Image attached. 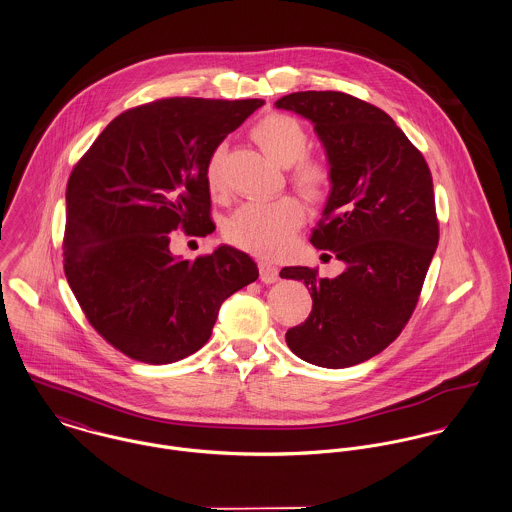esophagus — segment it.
Returning a JSON list of instances; mask_svg holds the SVG:
<instances>
[{"instance_id":"obj_1","label":"esophagus","mask_w":512,"mask_h":512,"mask_svg":"<svg viewBox=\"0 0 512 512\" xmlns=\"http://www.w3.org/2000/svg\"><path fill=\"white\" fill-rule=\"evenodd\" d=\"M259 273H261V281L263 283L271 284L279 279L277 265H273L269 261H259Z\"/></svg>"}]
</instances>
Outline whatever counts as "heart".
<instances>
[{"instance_id":"obj_1","label":"heart","mask_w":512,"mask_h":512,"mask_svg":"<svg viewBox=\"0 0 512 512\" xmlns=\"http://www.w3.org/2000/svg\"><path fill=\"white\" fill-rule=\"evenodd\" d=\"M253 139L263 153L281 167H292V180L306 196H320L328 182L330 169L326 163L308 159V133L292 115H265L251 129ZM224 149L212 151L206 165V182L212 194L224 192L222 172ZM304 206L284 196L273 202H247L239 206L226 222L224 235L231 245L255 255L273 257L290 245L294 233L304 224Z\"/></svg>"}]
</instances>
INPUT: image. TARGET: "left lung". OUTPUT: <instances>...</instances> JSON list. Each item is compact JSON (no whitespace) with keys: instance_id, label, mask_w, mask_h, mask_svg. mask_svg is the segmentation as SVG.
I'll return each mask as SVG.
<instances>
[{"instance_id":"8db88e82","label":"left lung","mask_w":512,"mask_h":512,"mask_svg":"<svg viewBox=\"0 0 512 512\" xmlns=\"http://www.w3.org/2000/svg\"><path fill=\"white\" fill-rule=\"evenodd\" d=\"M314 123L332 190L312 245L345 263L336 279L284 267L304 281L312 312L286 332L300 359L328 369L381 353L410 320L440 229L432 174L391 115L343 92H294L275 102Z\"/></svg>"}]
</instances>
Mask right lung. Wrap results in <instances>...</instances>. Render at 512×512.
<instances>
[{
	"instance_id": "1",
	"label": "right lung",
	"mask_w": 512,
	"mask_h": 512,
	"mask_svg": "<svg viewBox=\"0 0 512 512\" xmlns=\"http://www.w3.org/2000/svg\"><path fill=\"white\" fill-rule=\"evenodd\" d=\"M263 100L167 98L117 115L66 186L64 275L94 330L151 365L198 351L222 302L259 277L229 245L182 261L171 231L208 235L206 165Z\"/></svg>"
}]
</instances>
